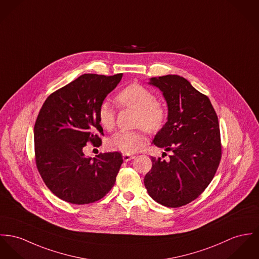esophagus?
<instances>
[{"mask_svg":"<svg viewBox=\"0 0 259 259\" xmlns=\"http://www.w3.org/2000/svg\"><path fill=\"white\" fill-rule=\"evenodd\" d=\"M135 159V156L133 155H126V154H123V159L124 161H129L131 159Z\"/></svg>","mask_w":259,"mask_h":259,"instance_id":"1","label":"esophagus"}]
</instances>
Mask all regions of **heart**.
Here are the masks:
<instances>
[{
  "instance_id": "1",
  "label": "heart",
  "mask_w": 259,
  "mask_h": 259,
  "mask_svg": "<svg viewBox=\"0 0 259 259\" xmlns=\"http://www.w3.org/2000/svg\"><path fill=\"white\" fill-rule=\"evenodd\" d=\"M115 100L121 106L137 111L136 126L149 132L159 131L167 118L165 104L156 100L153 92L139 83L127 85L117 94ZM98 118L105 130H111L114 127L115 113L108 103L100 104ZM106 144L110 150L129 155L136 153L145 144V136L140 131H119L109 137Z\"/></svg>"
}]
</instances>
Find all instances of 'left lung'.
<instances>
[{
	"instance_id": "left-lung-1",
	"label": "left lung",
	"mask_w": 259,
	"mask_h": 259,
	"mask_svg": "<svg viewBox=\"0 0 259 259\" xmlns=\"http://www.w3.org/2000/svg\"><path fill=\"white\" fill-rule=\"evenodd\" d=\"M167 103V121L153 144L172 152L169 159L152 157L144 183L159 204L178 208L196 199L214 178L222 157L219 121L208 97L178 75L151 78ZM165 154V153H163Z\"/></svg>"
}]
</instances>
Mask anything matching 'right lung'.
<instances>
[{
  "instance_id": "add662e5",
  "label": "right lung",
  "mask_w": 259,
  "mask_h": 259,
  "mask_svg": "<svg viewBox=\"0 0 259 259\" xmlns=\"http://www.w3.org/2000/svg\"><path fill=\"white\" fill-rule=\"evenodd\" d=\"M122 74H83L51 94L44 101L34 125L35 162L50 191L72 204H90L113 187L123 162L118 152L85 157L90 142L100 147L103 134L98 111Z\"/></svg>"
}]
</instances>
